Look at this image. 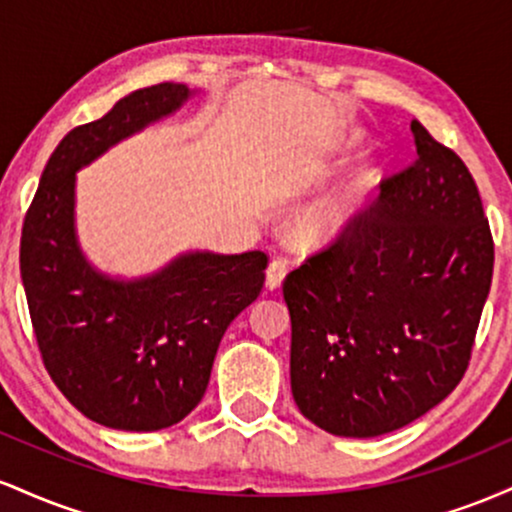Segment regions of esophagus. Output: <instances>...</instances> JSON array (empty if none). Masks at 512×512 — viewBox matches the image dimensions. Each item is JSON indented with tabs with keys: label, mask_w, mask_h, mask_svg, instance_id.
I'll return each mask as SVG.
<instances>
[{
	"label": "esophagus",
	"mask_w": 512,
	"mask_h": 512,
	"mask_svg": "<svg viewBox=\"0 0 512 512\" xmlns=\"http://www.w3.org/2000/svg\"><path fill=\"white\" fill-rule=\"evenodd\" d=\"M286 272H289V262H286V257H274V260L269 262V269H267V286H269V289H272V291L279 289Z\"/></svg>",
	"instance_id": "1"
}]
</instances>
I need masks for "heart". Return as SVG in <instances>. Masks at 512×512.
I'll use <instances>...</instances> for the list:
<instances>
[{
    "label": "heart",
    "mask_w": 512,
    "mask_h": 512,
    "mask_svg": "<svg viewBox=\"0 0 512 512\" xmlns=\"http://www.w3.org/2000/svg\"><path fill=\"white\" fill-rule=\"evenodd\" d=\"M356 211V187H334L330 192H322L313 202H308L298 216V223L310 236L337 231L351 219Z\"/></svg>",
    "instance_id": "b5f03b06"
}]
</instances>
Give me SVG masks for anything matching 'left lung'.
<instances>
[{
	"label": "left lung",
	"instance_id": "obj_1",
	"mask_svg": "<svg viewBox=\"0 0 512 512\" xmlns=\"http://www.w3.org/2000/svg\"><path fill=\"white\" fill-rule=\"evenodd\" d=\"M411 134L414 161L284 281L293 399L334 436H383L443 402L491 289L477 182L419 120Z\"/></svg>",
	"mask_w": 512,
	"mask_h": 512
}]
</instances>
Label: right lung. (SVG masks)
<instances>
[{
    "instance_id": "right-lung-1",
    "label": "right lung",
    "mask_w": 512,
    "mask_h": 512,
    "mask_svg": "<svg viewBox=\"0 0 512 512\" xmlns=\"http://www.w3.org/2000/svg\"><path fill=\"white\" fill-rule=\"evenodd\" d=\"M190 96L185 84L129 93L52 151L21 231V279L52 383L81 414L117 431H161L207 392L223 332L260 296L267 252H195L122 284L88 267L74 238V175L108 146Z\"/></svg>"
}]
</instances>
